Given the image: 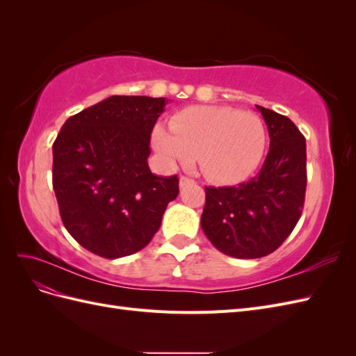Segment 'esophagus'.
<instances>
[{
	"label": "esophagus",
	"mask_w": 356,
	"mask_h": 356,
	"mask_svg": "<svg viewBox=\"0 0 356 356\" xmlns=\"http://www.w3.org/2000/svg\"><path fill=\"white\" fill-rule=\"evenodd\" d=\"M188 184H195V181H193L191 178H188V177H181V178H179V187H181V188L188 186Z\"/></svg>",
	"instance_id": "1"
}]
</instances>
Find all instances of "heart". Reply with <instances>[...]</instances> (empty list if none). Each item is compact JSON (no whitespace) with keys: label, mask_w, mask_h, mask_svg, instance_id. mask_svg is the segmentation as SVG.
Segmentation results:
<instances>
[{"label":"heart","mask_w":356,"mask_h":356,"mask_svg":"<svg viewBox=\"0 0 356 356\" xmlns=\"http://www.w3.org/2000/svg\"><path fill=\"white\" fill-rule=\"evenodd\" d=\"M153 145L168 165L197 157L202 174L217 184H234L261 163L267 131L254 113L232 106H191L177 114L170 129L156 126Z\"/></svg>","instance_id":"heart-1"}]
</instances>
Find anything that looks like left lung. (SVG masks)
I'll list each match as a JSON object with an SVG mask.
<instances>
[{"instance_id": "obj_1", "label": "left lung", "mask_w": 356, "mask_h": 356, "mask_svg": "<svg viewBox=\"0 0 356 356\" xmlns=\"http://www.w3.org/2000/svg\"><path fill=\"white\" fill-rule=\"evenodd\" d=\"M270 136L264 165L239 186L204 187L200 225L211 243L234 258L276 251L301 217L306 193V139L288 117L257 105Z\"/></svg>"}]
</instances>
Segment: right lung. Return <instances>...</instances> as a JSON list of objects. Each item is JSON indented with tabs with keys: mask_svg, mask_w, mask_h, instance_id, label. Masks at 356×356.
Masks as SVG:
<instances>
[{
	"mask_svg": "<svg viewBox=\"0 0 356 356\" xmlns=\"http://www.w3.org/2000/svg\"><path fill=\"white\" fill-rule=\"evenodd\" d=\"M165 98L110 96L70 117L53 143V190L68 233L114 260L141 251L177 199V175L152 174L149 138Z\"/></svg>",
	"mask_w": 356,
	"mask_h": 356,
	"instance_id": "right-lung-1",
	"label": "right lung"
}]
</instances>
